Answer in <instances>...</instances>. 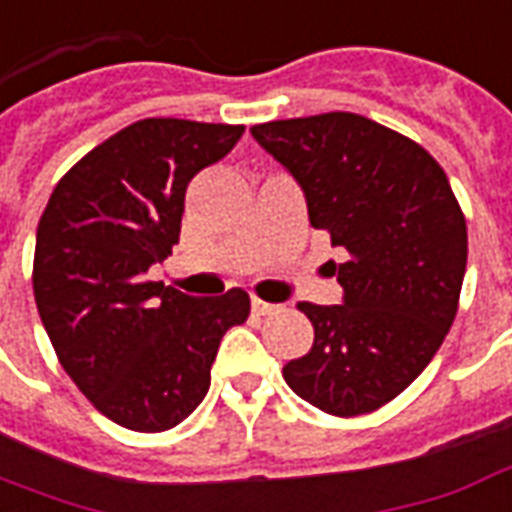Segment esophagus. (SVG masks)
Wrapping results in <instances>:
<instances>
[{
  "label": "esophagus",
  "mask_w": 512,
  "mask_h": 512,
  "mask_svg": "<svg viewBox=\"0 0 512 512\" xmlns=\"http://www.w3.org/2000/svg\"><path fill=\"white\" fill-rule=\"evenodd\" d=\"M279 306L268 304V301H260V298H252V312L255 314H274Z\"/></svg>",
  "instance_id": "34e87169"
}]
</instances>
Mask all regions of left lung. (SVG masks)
<instances>
[{
  "label": "left lung",
  "mask_w": 512,
  "mask_h": 512,
  "mask_svg": "<svg viewBox=\"0 0 512 512\" xmlns=\"http://www.w3.org/2000/svg\"><path fill=\"white\" fill-rule=\"evenodd\" d=\"M252 138L304 189L309 222L342 246V304H298L314 344L282 369L317 410L366 415L418 377L456 320L467 222L439 162L358 113L255 124Z\"/></svg>",
  "instance_id": "obj_1"
}]
</instances>
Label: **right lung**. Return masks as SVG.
<instances>
[{"label":"right lung","mask_w":512,"mask_h":512,"mask_svg":"<svg viewBox=\"0 0 512 512\" xmlns=\"http://www.w3.org/2000/svg\"><path fill=\"white\" fill-rule=\"evenodd\" d=\"M241 135V124L135 121L64 173L40 217V320L64 372L124 429L179 426L208 393L222 336L249 317L241 287L195 298L149 282L179 244L187 184Z\"/></svg>","instance_id":"obj_1"}]
</instances>
